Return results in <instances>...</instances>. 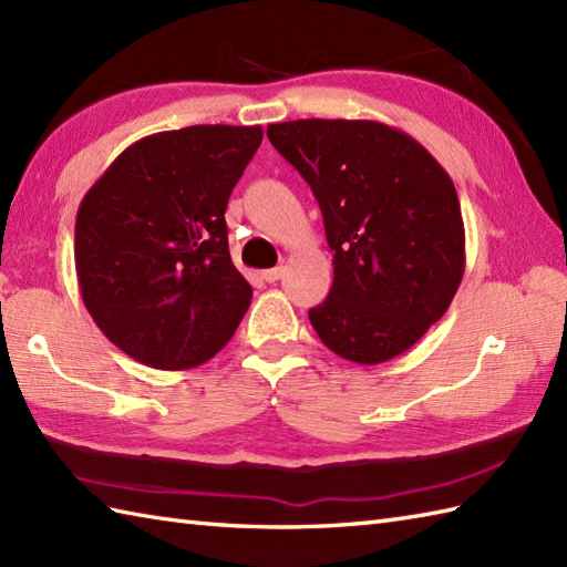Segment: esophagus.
Returning <instances> with one entry per match:
<instances>
[{"mask_svg":"<svg viewBox=\"0 0 567 567\" xmlns=\"http://www.w3.org/2000/svg\"><path fill=\"white\" fill-rule=\"evenodd\" d=\"M260 277L265 282H277L282 277V268H270V270H262Z\"/></svg>","mask_w":567,"mask_h":567,"instance_id":"obj_1","label":"esophagus"}]
</instances>
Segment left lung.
Instances as JSON below:
<instances>
[{
  "label": "left lung",
  "instance_id": "obj_1",
  "mask_svg": "<svg viewBox=\"0 0 567 567\" xmlns=\"http://www.w3.org/2000/svg\"><path fill=\"white\" fill-rule=\"evenodd\" d=\"M268 138L315 192L333 250L329 297L309 309L323 346L358 365L409 351L465 272L453 179L404 131L370 118H297Z\"/></svg>",
  "mask_w": 567,
  "mask_h": 567
}]
</instances>
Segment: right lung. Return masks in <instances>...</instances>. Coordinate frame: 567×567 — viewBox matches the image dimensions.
I'll return each instance as SVG.
<instances>
[{"instance_id": "obj_1", "label": "right lung", "mask_w": 567, "mask_h": 567, "mask_svg": "<svg viewBox=\"0 0 567 567\" xmlns=\"http://www.w3.org/2000/svg\"><path fill=\"white\" fill-rule=\"evenodd\" d=\"M260 141V126L161 131L131 143L82 197V302L138 363H207L248 311L252 290L231 262L224 212Z\"/></svg>"}]
</instances>
